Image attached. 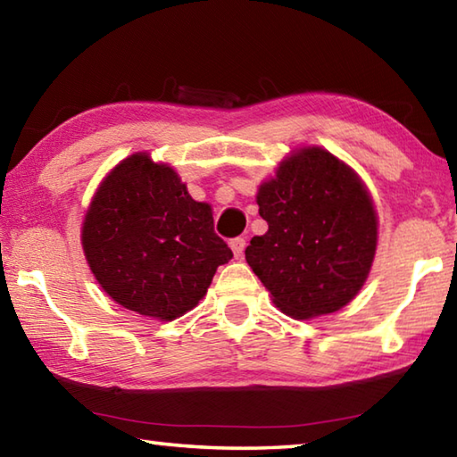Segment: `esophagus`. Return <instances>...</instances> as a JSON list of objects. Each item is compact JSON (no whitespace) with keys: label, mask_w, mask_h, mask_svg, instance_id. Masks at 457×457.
I'll list each match as a JSON object with an SVG mask.
<instances>
[{"label":"esophagus","mask_w":457,"mask_h":457,"mask_svg":"<svg viewBox=\"0 0 457 457\" xmlns=\"http://www.w3.org/2000/svg\"><path fill=\"white\" fill-rule=\"evenodd\" d=\"M231 252H234L236 258H242L244 256V250H245V237H234L229 242Z\"/></svg>","instance_id":"1"}]
</instances>
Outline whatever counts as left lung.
Returning <instances> with one entry per match:
<instances>
[{"label": "left lung", "instance_id": "left-lung-1", "mask_svg": "<svg viewBox=\"0 0 457 457\" xmlns=\"http://www.w3.org/2000/svg\"><path fill=\"white\" fill-rule=\"evenodd\" d=\"M258 205L268 231L252 237L245 260L276 306L312 319L349 304L377 247L373 201L353 169L308 146L262 185Z\"/></svg>", "mask_w": 457, "mask_h": 457}]
</instances>
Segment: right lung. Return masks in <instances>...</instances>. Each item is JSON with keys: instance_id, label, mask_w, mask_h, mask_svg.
<instances>
[{"instance_id": "obj_1", "label": "right lung", "mask_w": 457, "mask_h": 457, "mask_svg": "<svg viewBox=\"0 0 457 457\" xmlns=\"http://www.w3.org/2000/svg\"><path fill=\"white\" fill-rule=\"evenodd\" d=\"M82 245L114 303L159 320L191 311L231 260L212 207L191 199L167 165L137 153L108 173L88 207Z\"/></svg>"}]
</instances>
